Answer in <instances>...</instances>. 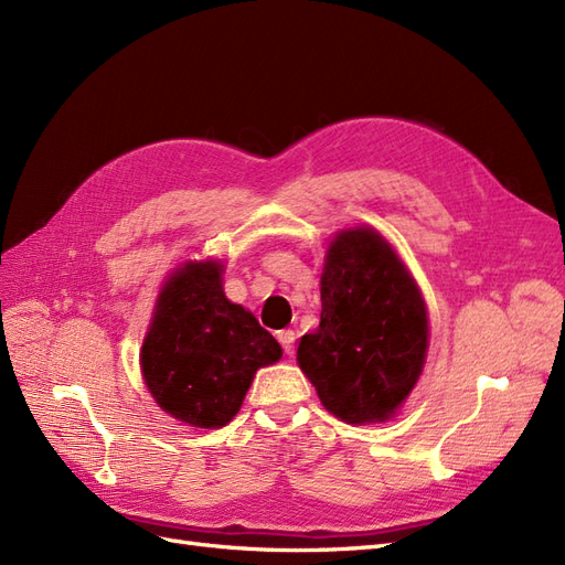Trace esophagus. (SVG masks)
Wrapping results in <instances>:
<instances>
[{"instance_id": "34e87169", "label": "esophagus", "mask_w": 565, "mask_h": 565, "mask_svg": "<svg viewBox=\"0 0 565 565\" xmlns=\"http://www.w3.org/2000/svg\"><path fill=\"white\" fill-rule=\"evenodd\" d=\"M295 332L292 330H282V332H278V341L282 344V349H285V353L287 355H295Z\"/></svg>"}]
</instances>
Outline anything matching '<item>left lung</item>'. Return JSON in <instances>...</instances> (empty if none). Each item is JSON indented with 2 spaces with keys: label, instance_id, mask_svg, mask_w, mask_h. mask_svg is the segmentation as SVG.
Returning <instances> with one entry per match:
<instances>
[{
  "label": "left lung",
  "instance_id": "left-lung-1",
  "mask_svg": "<svg viewBox=\"0 0 565 565\" xmlns=\"http://www.w3.org/2000/svg\"><path fill=\"white\" fill-rule=\"evenodd\" d=\"M320 324L297 363L328 413L347 424L386 422L415 388L429 349V318L415 278L370 226L330 243L320 278Z\"/></svg>",
  "mask_w": 565,
  "mask_h": 565
}]
</instances>
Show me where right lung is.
<instances>
[{"mask_svg": "<svg viewBox=\"0 0 565 565\" xmlns=\"http://www.w3.org/2000/svg\"><path fill=\"white\" fill-rule=\"evenodd\" d=\"M221 262H185L160 289L141 347L150 396L195 429H221L241 409L259 367L282 349L221 285Z\"/></svg>", "mask_w": 565, "mask_h": 565, "instance_id": "add662e5", "label": "right lung"}]
</instances>
